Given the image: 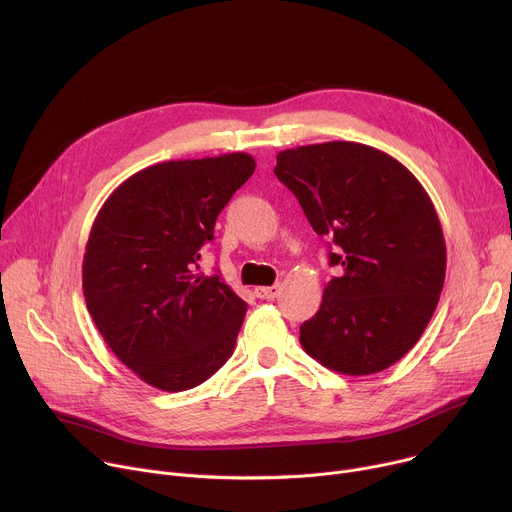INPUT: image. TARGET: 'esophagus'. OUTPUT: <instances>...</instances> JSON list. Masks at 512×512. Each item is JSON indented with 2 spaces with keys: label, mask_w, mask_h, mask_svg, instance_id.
<instances>
[{
  "label": "esophagus",
  "mask_w": 512,
  "mask_h": 512,
  "mask_svg": "<svg viewBox=\"0 0 512 512\" xmlns=\"http://www.w3.org/2000/svg\"><path fill=\"white\" fill-rule=\"evenodd\" d=\"M280 290H282L280 286H261V288H255V294L263 300H271L280 294Z\"/></svg>",
  "instance_id": "34e87169"
}]
</instances>
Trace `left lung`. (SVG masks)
<instances>
[{
  "instance_id": "left-lung-1",
  "label": "left lung",
  "mask_w": 512,
  "mask_h": 512,
  "mask_svg": "<svg viewBox=\"0 0 512 512\" xmlns=\"http://www.w3.org/2000/svg\"><path fill=\"white\" fill-rule=\"evenodd\" d=\"M274 173L342 271L300 325L304 352L352 377L389 368L416 346L445 284V236L428 193L401 162L356 142L284 150Z\"/></svg>"
}]
</instances>
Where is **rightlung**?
<instances>
[{
  "label": "right lung",
  "mask_w": 512,
  "mask_h": 512,
  "mask_svg": "<svg viewBox=\"0 0 512 512\" xmlns=\"http://www.w3.org/2000/svg\"><path fill=\"white\" fill-rule=\"evenodd\" d=\"M255 170L234 152L148 166L100 208L84 253L88 313L115 356L162 391H187L234 352L247 302L197 274L199 249Z\"/></svg>",
  "instance_id": "obj_1"
}]
</instances>
